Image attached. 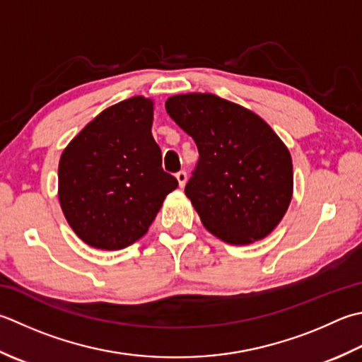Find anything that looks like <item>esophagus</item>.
<instances>
[{
  "label": "esophagus",
  "mask_w": 362,
  "mask_h": 362,
  "mask_svg": "<svg viewBox=\"0 0 362 362\" xmlns=\"http://www.w3.org/2000/svg\"><path fill=\"white\" fill-rule=\"evenodd\" d=\"M175 177H177V182H179V187H180V188L185 187V183H187V173H185V171H179V173L175 174Z\"/></svg>",
  "instance_id": "34e87169"
}]
</instances>
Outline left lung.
<instances>
[{
	"mask_svg": "<svg viewBox=\"0 0 362 362\" xmlns=\"http://www.w3.org/2000/svg\"><path fill=\"white\" fill-rule=\"evenodd\" d=\"M165 106L199 151L185 194L204 228L229 245L270 235L293 194L292 157L278 134L256 112L215 94L173 95Z\"/></svg>",
	"mask_w": 362,
	"mask_h": 362,
	"instance_id": "left-lung-1",
	"label": "left lung"
}]
</instances>
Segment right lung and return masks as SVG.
Segmentation results:
<instances>
[{"label":"right lung","instance_id":"1","mask_svg":"<svg viewBox=\"0 0 362 362\" xmlns=\"http://www.w3.org/2000/svg\"><path fill=\"white\" fill-rule=\"evenodd\" d=\"M152 122V98H127L92 119L61 153L62 214L78 238L95 250L117 251L138 242L179 185L163 171Z\"/></svg>","mask_w":362,"mask_h":362}]
</instances>
